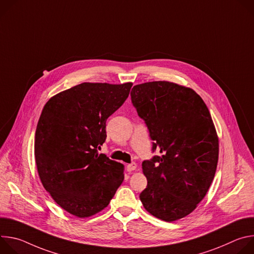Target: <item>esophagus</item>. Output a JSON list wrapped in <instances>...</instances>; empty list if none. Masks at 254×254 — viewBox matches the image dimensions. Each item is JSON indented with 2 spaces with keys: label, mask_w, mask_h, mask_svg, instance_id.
Instances as JSON below:
<instances>
[{
  "label": "esophagus",
  "mask_w": 254,
  "mask_h": 254,
  "mask_svg": "<svg viewBox=\"0 0 254 254\" xmlns=\"http://www.w3.org/2000/svg\"><path fill=\"white\" fill-rule=\"evenodd\" d=\"M135 169H136L135 163H131V164H128V165L127 166V172H132V171L135 170Z\"/></svg>",
  "instance_id": "esophagus-1"
}]
</instances>
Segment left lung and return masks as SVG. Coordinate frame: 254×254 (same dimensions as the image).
Segmentation results:
<instances>
[{"label":"left lung","mask_w":254,"mask_h":254,"mask_svg":"<svg viewBox=\"0 0 254 254\" xmlns=\"http://www.w3.org/2000/svg\"><path fill=\"white\" fill-rule=\"evenodd\" d=\"M130 97L149 129L153 153H161L141 164L148 185L139 199L161 220L183 218L205 197L218 163L208 107L193 89L168 81L135 85Z\"/></svg>","instance_id":"1"}]
</instances>
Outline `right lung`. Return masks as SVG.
Wrapping results in <instances>:
<instances>
[{
    "instance_id": "right-lung-1",
    "label": "right lung",
    "mask_w": 254,
    "mask_h": 254,
    "mask_svg": "<svg viewBox=\"0 0 254 254\" xmlns=\"http://www.w3.org/2000/svg\"><path fill=\"white\" fill-rule=\"evenodd\" d=\"M132 83L84 82L48 100L35 132V160L45 190L70 214L84 218L104 209L124 181V165L98 155L105 123Z\"/></svg>"
}]
</instances>
